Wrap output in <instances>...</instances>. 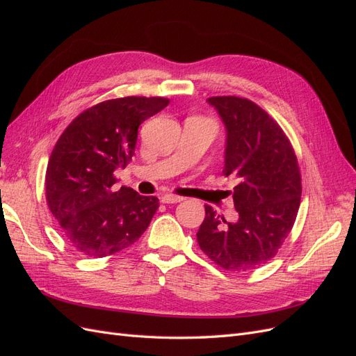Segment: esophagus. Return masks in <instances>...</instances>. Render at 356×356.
I'll return each mask as SVG.
<instances>
[{"label": "esophagus", "mask_w": 356, "mask_h": 356, "mask_svg": "<svg viewBox=\"0 0 356 356\" xmlns=\"http://www.w3.org/2000/svg\"><path fill=\"white\" fill-rule=\"evenodd\" d=\"M160 200H161V203H179L184 200V197H179L175 195H161Z\"/></svg>", "instance_id": "1"}]
</instances>
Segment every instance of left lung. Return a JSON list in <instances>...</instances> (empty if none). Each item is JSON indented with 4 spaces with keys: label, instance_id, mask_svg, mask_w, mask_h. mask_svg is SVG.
I'll use <instances>...</instances> for the list:
<instances>
[{
    "label": "left lung",
    "instance_id": "1",
    "mask_svg": "<svg viewBox=\"0 0 356 356\" xmlns=\"http://www.w3.org/2000/svg\"><path fill=\"white\" fill-rule=\"evenodd\" d=\"M208 104L225 127L222 175L233 178L238 221L204 207L200 250L225 270L245 272L273 258L293 229L301 196L297 157L279 124L257 104L215 96Z\"/></svg>",
    "mask_w": 356,
    "mask_h": 356
}]
</instances>
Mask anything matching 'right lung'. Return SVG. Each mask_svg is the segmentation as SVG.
<instances>
[{"label":"right lung","instance_id":"add662e5","mask_svg":"<svg viewBox=\"0 0 356 356\" xmlns=\"http://www.w3.org/2000/svg\"><path fill=\"white\" fill-rule=\"evenodd\" d=\"M166 98L127 96L75 117L49 159L46 199L67 241L101 258L135 243L159 208V199L115 188L114 172L135 154L138 127L168 106Z\"/></svg>","mask_w":356,"mask_h":356}]
</instances>
